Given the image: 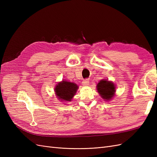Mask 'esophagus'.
Wrapping results in <instances>:
<instances>
[{"mask_svg":"<svg viewBox=\"0 0 157 157\" xmlns=\"http://www.w3.org/2000/svg\"><path fill=\"white\" fill-rule=\"evenodd\" d=\"M82 84H83V86H88V85L89 84V79L88 78L84 79L82 81Z\"/></svg>","mask_w":157,"mask_h":157,"instance_id":"esophagus-1","label":"esophagus"}]
</instances>
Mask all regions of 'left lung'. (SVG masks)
Wrapping results in <instances>:
<instances>
[{
    "instance_id": "left-lung-1",
    "label": "left lung",
    "mask_w": 157,
    "mask_h": 157,
    "mask_svg": "<svg viewBox=\"0 0 157 157\" xmlns=\"http://www.w3.org/2000/svg\"><path fill=\"white\" fill-rule=\"evenodd\" d=\"M97 90L103 99L109 100L115 94V86L111 82L105 80H101L97 85Z\"/></svg>"
}]
</instances>
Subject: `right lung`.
Instances as JSON below:
<instances>
[{"mask_svg":"<svg viewBox=\"0 0 157 157\" xmlns=\"http://www.w3.org/2000/svg\"><path fill=\"white\" fill-rule=\"evenodd\" d=\"M78 89L77 85L67 81H62L58 83L55 88L56 94L57 96L61 100L71 101V99L75 96V94Z\"/></svg>","mask_w":157,"mask_h":157,"instance_id":"1","label":"right lung"}]
</instances>
